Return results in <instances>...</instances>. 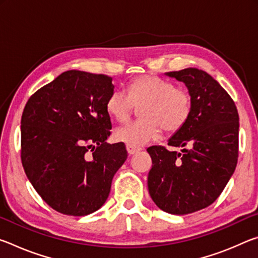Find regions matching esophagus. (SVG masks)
I'll return each mask as SVG.
<instances>
[{
  "label": "esophagus",
  "mask_w": 258,
  "mask_h": 258,
  "mask_svg": "<svg viewBox=\"0 0 258 258\" xmlns=\"http://www.w3.org/2000/svg\"><path fill=\"white\" fill-rule=\"evenodd\" d=\"M126 150H127V152H128L130 155H135V154H138L139 151H141L142 149H141V148H139V147H134V146L127 145V146H126Z\"/></svg>",
  "instance_id": "1"
}]
</instances>
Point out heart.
<instances>
[{
  "instance_id": "heart-1",
  "label": "heart",
  "mask_w": 258,
  "mask_h": 258,
  "mask_svg": "<svg viewBox=\"0 0 258 258\" xmlns=\"http://www.w3.org/2000/svg\"><path fill=\"white\" fill-rule=\"evenodd\" d=\"M135 106L141 119L116 128L113 138L125 145L141 147L159 138L160 127L173 133L181 130L191 116L192 100L185 89L157 76H141L123 90H115L106 101L107 112L112 118L124 121Z\"/></svg>"
}]
</instances>
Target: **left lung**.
I'll return each instance as SVG.
<instances>
[{
	"instance_id": "8db88e82",
	"label": "left lung",
	"mask_w": 258,
	"mask_h": 258,
	"mask_svg": "<svg viewBox=\"0 0 258 258\" xmlns=\"http://www.w3.org/2000/svg\"><path fill=\"white\" fill-rule=\"evenodd\" d=\"M183 82L192 100L191 116L168 140L147 149L152 159L148 175L151 199L161 211L185 215L208 207L220 197L238 163L239 115L228 92L197 68L169 72Z\"/></svg>"
}]
</instances>
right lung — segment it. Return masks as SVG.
<instances>
[{"label": "right lung", "instance_id": "right-lung-1", "mask_svg": "<svg viewBox=\"0 0 258 258\" xmlns=\"http://www.w3.org/2000/svg\"><path fill=\"white\" fill-rule=\"evenodd\" d=\"M112 78L68 71L36 91L21 116V163L42 199L64 215L84 216L106 203L112 177L127 158L109 145L106 101Z\"/></svg>", "mask_w": 258, "mask_h": 258}]
</instances>
